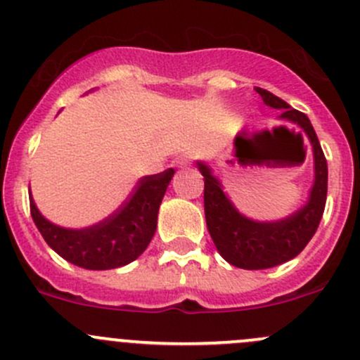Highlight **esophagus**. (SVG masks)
<instances>
[{
    "label": "esophagus",
    "mask_w": 360,
    "mask_h": 360,
    "mask_svg": "<svg viewBox=\"0 0 360 360\" xmlns=\"http://www.w3.org/2000/svg\"><path fill=\"white\" fill-rule=\"evenodd\" d=\"M188 163H190V157H186V158H184V160H181V162H179V165L183 167V165H188Z\"/></svg>",
    "instance_id": "esophagus-1"
}]
</instances>
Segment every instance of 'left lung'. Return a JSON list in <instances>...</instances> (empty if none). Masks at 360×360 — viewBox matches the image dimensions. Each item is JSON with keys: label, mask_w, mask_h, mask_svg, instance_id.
<instances>
[{"label": "left lung", "mask_w": 360, "mask_h": 360, "mask_svg": "<svg viewBox=\"0 0 360 360\" xmlns=\"http://www.w3.org/2000/svg\"><path fill=\"white\" fill-rule=\"evenodd\" d=\"M266 106L282 110L281 118L296 123L307 132L314 146L315 181L307 205L281 221H252L242 216L221 183L203 162H197L203 176V209L207 230L214 245L230 264L244 270H264L292 259L307 248L317 231L328 198V162L314 127L304 112L292 110L285 101L256 86Z\"/></svg>", "instance_id": "left-lung-1"}]
</instances>
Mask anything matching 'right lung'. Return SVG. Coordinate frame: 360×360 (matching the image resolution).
<instances>
[{
	"label": "right lung",
	"mask_w": 360,
	"mask_h": 360,
	"mask_svg": "<svg viewBox=\"0 0 360 360\" xmlns=\"http://www.w3.org/2000/svg\"><path fill=\"white\" fill-rule=\"evenodd\" d=\"M172 176L174 169H167L141 177L129 200L94 226L79 230L57 226L39 214L29 197L32 221L46 244L69 263L86 270L120 268L137 259L153 238L160 203Z\"/></svg>",
	"instance_id": "add662e5"
}]
</instances>
